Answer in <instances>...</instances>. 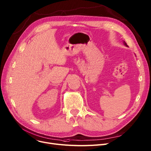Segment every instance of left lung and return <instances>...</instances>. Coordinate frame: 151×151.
<instances>
[{"label": "left lung", "instance_id": "8db88e82", "mask_svg": "<svg viewBox=\"0 0 151 151\" xmlns=\"http://www.w3.org/2000/svg\"><path fill=\"white\" fill-rule=\"evenodd\" d=\"M123 43H124V45H125V46H127V47H128V46H127V43H125V41H124V42H123Z\"/></svg>", "mask_w": 151, "mask_h": 151}]
</instances>
